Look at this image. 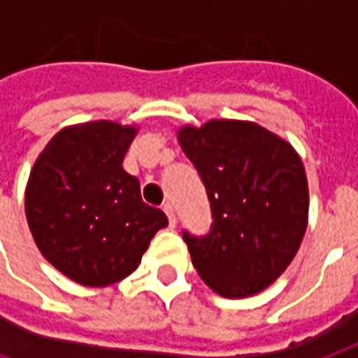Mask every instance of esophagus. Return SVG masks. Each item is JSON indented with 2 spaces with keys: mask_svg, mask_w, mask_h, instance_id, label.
Here are the masks:
<instances>
[{
  "mask_svg": "<svg viewBox=\"0 0 358 358\" xmlns=\"http://www.w3.org/2000/svg\"><path fill=\"white\" fill-rule=\"evenodd\" d=\"M162 210H164V214L168 216V222H170V226L174 228L176 226V216H174V206L170 202H166L164 206H162Z\"/></svg>",
  "mask_w": 358,
  "mask_h": 358,
  "instance_id": "obj_1",
  "label": "esophagus"
}]
</instances>
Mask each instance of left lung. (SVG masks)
I'll list each match as a JSON object with an SVG mask.
<instances>
[{
  "label": "left lung",
  "mask_w": 358,
  "mask_h": 358,
  "mask_svg": "<svg viewBox=\"0 0 358 358\" xmlns=\"http://www.w3.org/2000/svg\"><path fill=\"white\" fill-rule=\"evenodd\" d=\"M212 208L206 236L182 234L192 264L222 297H250L287 269L301 245L309 188L289 142L248 120L178 130Z\"/></svg>",
  "instance_id": "obj_1"
}]
</instances>
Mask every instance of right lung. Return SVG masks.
Wrapping results in <instances>:
<instances>
[{"label":"right lung","mask_w":358,"mask_h":358,"mask_svg":"<svg viewBox=\"0 0 358 358\" xmlns=\"http://www.w3.org/2000/svg\"><path fill=\"white\" fill-rule=\"evenodd\" d=\"M134 127L94 120L59 130L33 164L25 216L39 252L63 275L106 287L130 275L158 229L162 210L142 202L122 160Z\"/></svg>","instance_id":"obj_1"}]
</instances>
